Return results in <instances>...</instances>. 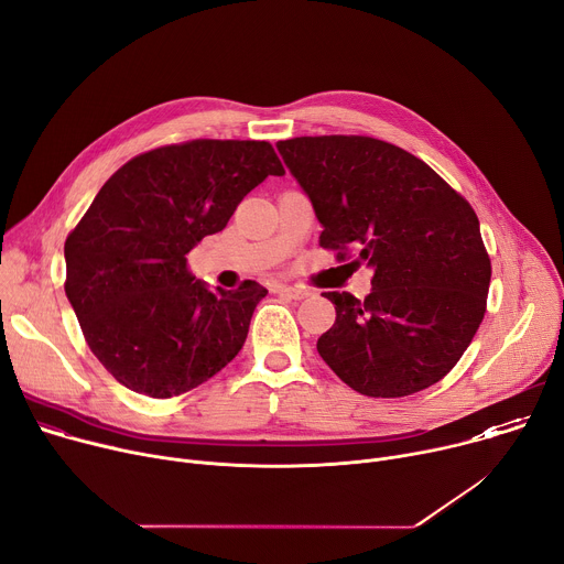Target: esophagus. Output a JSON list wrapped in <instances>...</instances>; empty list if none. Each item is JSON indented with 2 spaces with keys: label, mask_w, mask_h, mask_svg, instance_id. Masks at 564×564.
<instances>
[{
  "label": "esophagus",
  "mask_w": 564,
  "mask_h": 564,
  "mask_svg": "<svg viewBox=\"0 0 564 564\" xmlns=\"http://www.w3.org/2000/svg\"><path fill=\"white\" fill-rule=\"evenodd\" d=\"M278 293H284V295H289V297H293V300H304V297L311 295L306 289L289 286V284H280V286H278Z\"/></svg>",
  "instance_id": "1"
}]
</instances>
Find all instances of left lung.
I'll use <instances>...</instances> for the list:
<instances>
[{
    "label": "left lung",
    "instance_id": "left-lung-1",
    "mask_svg": "<svg viewBox=\"0 0 564 564\" xmlns=\"http://www.w3.org/2000/svg\"><path fill=\"white\" fill-rule=\"evenodd\" d=\"M278 152L323 226L321 246L358 248L373 271L365 300L327 291L336 323L318 354L356 392H421L470 345L490 260L470 204L421 159L369 137H300ZM343 258V253H338Z\"/></svg>",
    "mask_w": 564,
    "mask_h": 564
}]
</instances>
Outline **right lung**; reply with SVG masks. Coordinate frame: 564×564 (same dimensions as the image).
Here are the masks:
<instances>
[{
    "label": "right lung",
    "instance_id": "obj_1",
    "mask_svg": "<svg viewBox=\"0 0 564 564\" xmlns=\"http://www.w3.org/2000/svg\"><path fill=\"white\" fill-rule=\"evenodd\" d=\"M284 167L267 141H191L145 152L100 187L65 241V291L111 377L170 399L208 381L243 347L256 280L210 289L185 256L226 228L239 202Z\"/></svg>",
    "mask_w": 564,
    "mask_h": 564
}]
</instances>
